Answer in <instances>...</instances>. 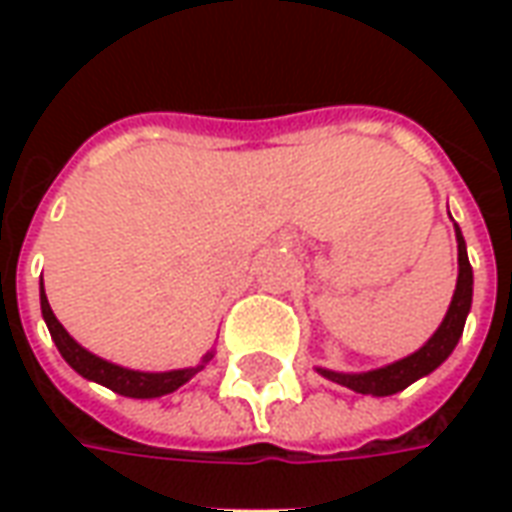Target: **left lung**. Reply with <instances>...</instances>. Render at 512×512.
Masks as SVG:
<instances>
[{
    "instance_id": "obj_1",
    "label": "left lung",
    "mask_w": 512,
    "mask_h": 512,
    "mask_svg": "<svg viewBox=\"0 0 512 512\" xmlns=\"http://www.w3.org/2000/svg\"><path fill=\"white\" fill-rule=\"evenodd\" d=\"M455 238H458V285H455V296L444 321L430 337L428 343L419 348L417 354L400 359L395 365L381 367V370H370V373H332V370H318L321 376L329 381L354 389L359 395H376L386 397L395 395L408 384H414L417 378L428 376L436 367L452 354V348L458 345L463 334V323L472 307V266H469V255H466V241H463L461 230L455 224Z\"/></svg>"
}]
</instances>
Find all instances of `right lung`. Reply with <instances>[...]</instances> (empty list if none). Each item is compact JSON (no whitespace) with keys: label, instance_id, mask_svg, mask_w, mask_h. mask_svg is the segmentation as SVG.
I'll return each instance as SVG.
<instances>
[{"label":"right lung","instance_id":"obj_1","mask_svg":"<svg viewBox=\"0 0 512 512\" xmlns=\"http://www.w3.org/2000/svg\"><path fill=\"white\" fill-rule=\"evenodd\" d=\"M40 310H43V318H46V326H49L51 340L60 348L62 359L79 373V376L90 378L95 384L109 386L112 392L126 397H161L175 392L178 386H183L191 376H197L202 370V365L186 367V370H172V373H139V370H126V367H117L112 362H104L98 359L90 351H84L82 345L73 340L71 334L62 329V323L54 318V312L49 307V299L46 293L40 290ZM211 356H205L208 362Z\"/></svg>","mask_w":512,"mask_h":512}]
</instances>
